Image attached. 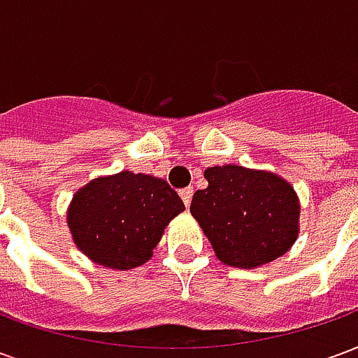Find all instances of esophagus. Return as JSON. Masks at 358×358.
Instances as JSON below:
<instances>
[{"instance_id":"34e87169","label":"esophagus","mask_w":358,"mask_h":358,"mask_svg":"<svg viewBox=\"0 0 358 358\" xmlns=\"http://www.w3.org/2000/svg\"><path fill=\"white\" fill-rule=\"evenodd\" d=\"M192 195H194V187H184V189H180V197H182V201H184L186 207L192 203Z\"/></svg>"}]
</instances>
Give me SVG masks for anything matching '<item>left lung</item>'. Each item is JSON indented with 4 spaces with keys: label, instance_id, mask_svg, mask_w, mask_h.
Wrapping results in <instances>:
<instances>
[{
    "label": "left lung",
    "instance_id": "8db88e82",
    "mask_svg": "<svg viewBox=\"0 0 358 358\" xmlns=\"http://www.w3.org/2000/svg\"><path fill=\"white\" fill-rule=\"evenodd\" d=\"M205 178L209 186L195 192L189 210L222 263L255 268L292 248L299 201L285 180L236 164L210 166Z\"/></svg>",
    "mask_w": 358,
    "mask_h": 358
}]
</instances>
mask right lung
Masks as SVG:
<instances>
[{"label": "right lung", "instance_id": "right-lung-1", "mask_svg": "<svg viewBox=\"0 0 358 358\" xmlns=\"http://www.w3.org/2000/svg\"><path fill=\"white\" fill-rule=\"evenodd\" d=\"M186 209L164 180L130 171L82 187L69 207V228L97 264L128 270L153 255L163 230Z\"/></svg>", "mask_w": 358, "mask_h": 358}]
</instances>
